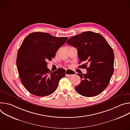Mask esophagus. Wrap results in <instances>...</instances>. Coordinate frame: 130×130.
<instances>
[{"instance_id": "obj_1", "label": "esophagus", "mask_w": 130, "mask_h": 130, "mask_svg": "<svg viewBox=\"0 0 130 130\" xmlns=\"http://www.w3.org/2000/svg\"><path fill=\"white\" fill-rule=\"evenodd\" d=\"M76 73L73 71L71 70H66L65 72V75L66 77H72L74 75H75Z\"/></svg>"}]
</instances>
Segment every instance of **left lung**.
<instances>
[{
	"instance_id": "8db88e82",
	"label": "left lung",
	"mask_w": 130,
	"mask_h": 130,
	"mask_svg": "<svg viewBox=\"0 0 130 130\" xmlns=\"http://www.w3.org/2000/svg\"><path fill=\"white\" fill-rule=\"evenodd\" d=\"M67 43L77 49L79 63L83 62L79 67L87 70L84 75L78 73L81 81L75 90L85 97L98 95L107 87L114 72L113 49L102 35L91 31L72 36Z\"/></svg>"
}]
</instances>
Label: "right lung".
I'll return each instance as SVG.
<instances>
[{
    "label": "right lung",
    "instance_id": "1",
    "mask_svg": "<svg viewBox=\"0 0 130 130\" xmlns=\"http://www.w3.org/2000/svg\"><path fill=\"white\" fill-rule=\"evenodd\" d=\"M67 39L40 32L31 33L24 39L18 51L16 65L21 80L30 93L44 97L57 89L65 70L50 71L47 61L55 57Z\"/></svg>",
    "mask_w": 130,
    "mask_h": 130
}]
</instances>
